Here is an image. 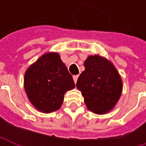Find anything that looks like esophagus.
<instances>
[{"label": "esophagus", "instance_id": "obj_1", "mask_svg": "<svg viewBox=\"0 0 146 146\" xmlns=\"http://www.w3.org/2000/svg\"><path fill=\"white\" fill-rule=\"evenodd\" d=\"M78 75H74L73 77V81H74V83L76 84L77 83V80H78Z\"/></svg>", "mask_w": 146, "mask_h": 146}]
</instances>
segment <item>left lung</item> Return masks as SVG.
Returning <instances> with one entry per match:
<instances>
[{"label": "left lung", "instance_id": "1", "mask_svg": "<svg viewBox=\"0 0 146 146\" xmlns=\"http://www.w3.org/2000/svg\"><path fill=\"white\" fill-rule=\"evenodd\" d=\"M84 71L76 86L84 96L87 108L96 114L111 111L119 101L123 81L112 62L99 55L89 56L84 61Z\"/></svg>", "mask_w": 146, "mask_h": 146}]
</instances>
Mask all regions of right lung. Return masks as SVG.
<instances>
[{
  "label": "right lung",
  "mask_w": 146,
  "mask_h": 146,
  "mask_svg": "<svg viewBox=\"0 0 146 146\" xmlns=\"http://www.w3.org/2000/svg\"><path fill=\"white\" fill-rule=\"evenodd\" d=\"M24 90L31 104L50 113L61 108L67 91L75 87L73 77L56 52H46L24 73Z\"/></svg>",
  "instance_id": "obj_1"
}]
</instances>
